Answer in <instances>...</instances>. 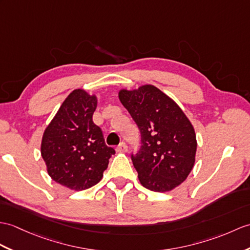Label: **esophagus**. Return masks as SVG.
I'll return each instance as SVG.
<instances>
[{"instance_id":"obj_1","label":"esophagus","mask_w":250,"mask_h":250,"mask_svg":"<svg viewBox=\"0 0 250 250\" xmlns=\"http://www.w3.org/2000/svg\"><path fill=\"white\" fill-rule=\"evenodd\" d=\"M116 151H117V152H123V153L126 152V151H127L126 144H125V142H121V143L118 145V147L116 148Z\"/></svg>"}]
</instances>
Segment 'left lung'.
Here are the masks:
<instances>
[{"mask_svg":"<svg viewBox=\"0 0 250 250\" xmlns=\"http://www.w3.org/2000/svg\"><path fill=\"white\" fill-rule=\"evenodd\" d=\"M118 97L141 131V149L131 155L139 182L162 193L177 188L195 164L193 125L178 104L153 85L121 89Z\"/></svg>","mask_w":250,"mask_h":250,"instance_id":"left-lung-1","label":"left lung"}]
</instances>
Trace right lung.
Returning <instances> with one entry per match:
<instances>
[{
    "label": "right lung",
    "mask_w": 250,
    "mask_h": 250,
    "mask_svg": "<svg viewBox=\"0 0 250 250\" xmlns=\"http://www.w3.org/2000/svg\"><path fill=\"white\" fill-rule=\"evenodd\" d=\"M97 97L74 89L44 130L42 156L49 176L74 190L96 185L115 153L92 121Z\"/></svg>",
    "instance_id": "1"
}]
</instances>
